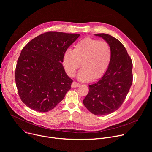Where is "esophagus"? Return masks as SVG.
Masks as SVG:
<instances>
[{"label": "esophagus", "instance_id": "obj_1", "mask_svg": "<svg viewBox=\"0 0 152 152\" xmlns=\"http://www.w3.org/2000/svg\"><path fill=\"white\" fill-rule=\"evenodd\" d=\"M80 86V84L75 81L73 82L72 83V88H76V87H78V86Z\"/></svg>", "mask_w": 152, "mask_h": 152}]
</instances>
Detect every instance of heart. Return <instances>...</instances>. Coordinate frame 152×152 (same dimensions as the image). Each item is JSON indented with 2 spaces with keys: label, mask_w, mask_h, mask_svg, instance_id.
<instances>
[{
  "label": "heart",
  "mask_w": 152,
  "mask_h": 152,
  "mask_svg": "<svg viewBox=\"0 0 152 152\" xmlns=\"http://www.w3.org/2000/svg\"><path fill=\"white\" fill-rule=\"evenodd\" d=\"M113 56L110 45L104 41L86 37L77 42L73 49L64 52L62 64L67 75L73 77L80 66L77 77L83 82L103 77L109 68Z\"/></svg>",
  "instance_id": "b5f03b06"
}]
</instances>
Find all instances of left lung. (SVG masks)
Returning <instances> with one entry per match:
<instances>
[{
    "instance_id": "left-lung-1",
    "label": "left lung",
    "mask_w": 152,
    "mask_h": 152,
    "mask_svg": "<svg viewBox=\"0 0 152 152\" xmlns=\"http://www.w3.org/2000/svg\"><path fill=\"white\" fill-rule=\"evenodd\" d=\"M111 48L113 56L105 74L89 85V92L83 100L84 106L96 115L110 114L121 106L132 83V62L122 43L106 34H97Z\"/></svg>"
}]
</instances>
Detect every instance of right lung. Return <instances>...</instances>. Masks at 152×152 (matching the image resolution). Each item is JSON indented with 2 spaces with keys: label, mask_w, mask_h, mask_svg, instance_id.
Segmentation results:
<instances>
[{
  "label": "right lung",
  "mask_w": 152,
  "mask_h": 152,
  "mask_svg": "<svg viewBox=\"0 0 152 152\" xmlns=\"http://www.w3.org/2000/svg\"><path fill=\"white\" fill-rule=\"evenodd\" d=\"M79 34L48 32L32 39L17 60L15 83L28 107L41 113L52 110L63 100L73 82L62 66L64 52Z\"/></svg>",
  "instance_id": "1"
}]
</instances>
